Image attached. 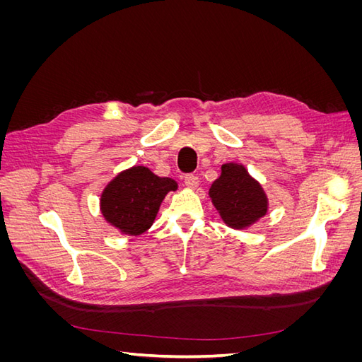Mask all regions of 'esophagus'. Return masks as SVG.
<instances>
[{
    "instance_id": "esophagus-1",
    "label": "esophagus",
    "mask_w": 362,
    "mask_h": 362,
    "mask_svg": "<svg viewBox=\"0 0 362 362\" xmlns=\"http://www.w3.org/2000/svg\"><path fill=\"white\" fill-rule=\"evenodd\" d=\"M184 182H185V185H187L189 189H196L199 185V178L196 177V175H185V178H184Z\"/></svg>"
}]
</instances>
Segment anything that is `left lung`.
<instances>
[{
  "mask_svg": "<svg viewBox=\"0 0 362 362\" xmlns=\"http://www.w3.org/2000/svg\"><path fill=\"white\" fill-rule=\"evenodd\" d=\"M208 196L225 225L234 229L252 226L269 210L264 189L238 163L223 164L221 177L211 184Z\"/></svg>",
  "mask_w": 362,
  "mask_h": 362,
  "instance_id": "8db88e82",
  "label": "left lung"
}]
</instances>
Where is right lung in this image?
Instances as JSON below:
<instances>
[{"mask_svg": "<svg viewBox=\"0 0 362 362\" xmlns=\"http://www.w3.org/2000/svg\"><path fill=\"white\" fill-rule=\"evenodd\" d=\"M178 189L172 178H161L145 166L125 169L105 185L101 213L125 235H140L154 223L163 199Z\"/></svg>", "mask_w": 362, "mask_h": 362, "instance_id": "1", "label": "right lung"}]
</instances>
